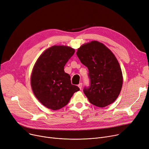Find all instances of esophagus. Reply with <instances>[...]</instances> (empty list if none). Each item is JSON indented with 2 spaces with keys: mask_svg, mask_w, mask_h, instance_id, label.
Returning a JSON list of instances; mask_svg holds the SVG:
<instances>
[{
  "mask_svg": "<svg viewBox=\"0 0 149 149\" xmlns=\"http://www.w3.org/2000/svg\"><path fill=\"white\" fill-rule=\"evenodd\" d=\"M78 86H79L80 89H81V88H82V83H80L79 85H78Z\"/></svg>",
  "mask_w": 149,
  "mask_h": 149,
  "instance_id": "esophagus-1",
  "label": "esophagus"
}]
</instances>
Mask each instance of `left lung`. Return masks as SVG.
<instances>
[{
    "label": "left lung",
    "instance_id": "8db88e82",
    "mask_svg": "<svg viewBox=\"0 0 149 149\" xmlns=\"http://www.w3.org/2000/svg\"><path fill=\"white\" fill-rule=\"evenodd\" d=\"M77 55L89 70L90 85L83 92L89 102L99 107L114 102L123 85L121 69L114 54L103 43L92 41L78 49Z\"/></svg>",
    "mask_w": 149,
    "mask_h": 149
}]
</instances>
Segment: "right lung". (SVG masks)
<instances>
[{"label":"right lung","mask_w":149,"mask_h":149,"mask_svg":"<svg viewBox=\"0 0 149 149\" xmlns=\"http://www.w3.org/2000/svg\"><path fill=\"white\" fill-rule=\"evenodd\" d=\"M75 52L66 46H53L37 59L31 77L36 98L47 108L56 111L65 106L75 92L80 90L71 84L64 67Z\"/></svg>","instance_id":"1"}]
</instances>
